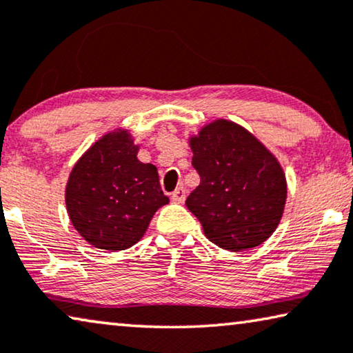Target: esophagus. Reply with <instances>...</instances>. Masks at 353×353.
<instances>
[{"mask_svg":"<svg viewBox=\"0 0 353 353\" xmlns=\"http://www.w3.org/2000/svg\"><path fill=\"white\" fill-rule=\"evenodd\" d=\"M185 199H186V191H185V188H183V186L176 188L175 191L172 192V201L173 202L183 203V202H185Z\"/></svg>","mask_w":353,"mask_h":353,"instance_id":"obj_1","label":"esophagus"}]
</instances>
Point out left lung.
I'll return each instance as SVG.
<instances>
[{
    "label": "left lung",
    "mask_w": 353,
    "mask_h": 353,
    "mask_svg": "<svg viewBox=\"0 0 353 353\" xmlns=\"http://www.w3.org/2000/svg\"><path fill=\"white\" fill-rule=\"evenodd\" d=\"M201 185L186 207L205 237L229 252L254 248L277 229L287 202V178L272 152L236 122H208L189 137Z\"/></svg>",
    "instance_id": "1"
}]
</instances>
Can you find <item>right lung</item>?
Returning <instances> with one entry per match:
<instances>
[{
	"label": "right lung",
	"mask_w": 353,
	"mask_h": 353,
	"mask_svg": "<svg viewBox=\"0 0 353 353\" xmlns=\"http://www.w3.org/2000/svg\"><path fill=\"white\" fill-rule=\"evenodd\" d=\"M140 146L125 129L97 140L68 176L65 203L70 221L92 247L130 248L145 236L154 213L168 203L157 168L139 161Z\"/></svg>",
	"instance_id": "1"
}]
</instances>
